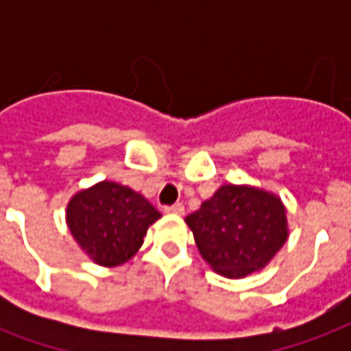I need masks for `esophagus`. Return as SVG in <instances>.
<instances>
[{"label": "esophagus", "instance_id": "34e87169", "mask_svg": "<svg viewBox=\"0 0 351 351\" xmlns=\"http://www.w3.org/2000/svg\"><path fill=\"white\" fill-rule=\"evenodd\" d=\"M165 213H167V214H176V216H182V214H184V205H182V203H175V205L165 206Z\"/></svg>", "mask_w": 351, "mask_h": 351}]
</instances>
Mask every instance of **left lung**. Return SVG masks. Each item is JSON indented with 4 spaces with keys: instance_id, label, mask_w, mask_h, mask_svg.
<instances>
[{
    "instance_id": "obj_1",
    "label": "left lung",
    "mask_w": 351,
    "mask_h": 351,
    "mask_svg": "<svg viewBox=\"0 0 351 351\" xmlns=\"http://www.w3.org/2000/svg\"><path fill=\"white\" fill-rule=\"evenodd\" d=\"M186 223L199 254L226 278L261 271L287 241L284 203L254 186L223 184Z\"/></svg>"
}]
</instances>
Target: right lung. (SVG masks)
Here are the masks:
<instances>
[{"label": "right lung", "instance_id": "right-lung-1", "mask_svg": "<svg viewBox=\"0 0 351 351\" xmlns=\"http://www.w3.org/2000/svg\"><path fill=\"white\" fill-rule=\"evenodd\" d=\"M161 218L156 206L118 182H97L67 203V228L93 263L116 267L143 246L146 231Z\"/></svg>", "mask_w": 351, "mask_h": 351}]
</instances>
